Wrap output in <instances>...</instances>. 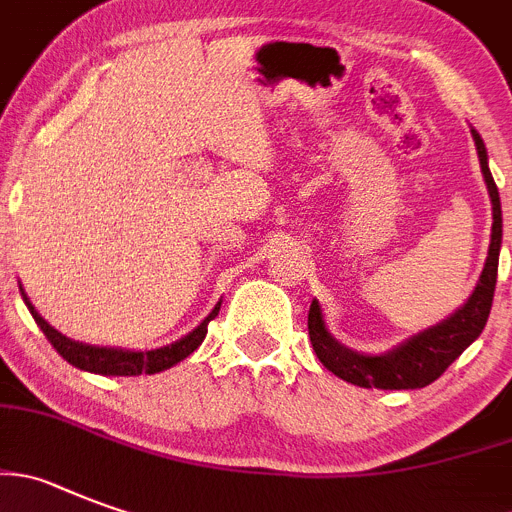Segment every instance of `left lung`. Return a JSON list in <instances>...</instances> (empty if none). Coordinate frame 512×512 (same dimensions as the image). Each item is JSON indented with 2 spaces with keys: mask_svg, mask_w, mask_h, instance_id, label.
Masks as SVG:
<instances>
[{
  "mask_svg": "<svg viewBox=\"0 0 512 512\" xmlns=\"http://www.w3.org/2000/svg\"><path fill=\"white\" fill-rule=\"evenodd\" d=\"M472 139H475L482 177H485L492 203L490 251H487L485 269H482L475 292H472V297L452 317H447L439 325L429 327V330L419 332V335L409 337L398 348L388 350L383 355H360L355 350L340 345L327 332L322 307L314 299L309 304L307 317L309 340H312V348L317 353V358H320V363L327 370H332L337 378H342V381H348L360 388H383V391L424 388L437 381L439 375L464 353V348H470L472 342L480 337V332L485 330L492 307V294H495V281H498L500 243H503V210H500L498 185H495V180L490 175V167H487L485 142H482V137L475 129H472Z\"/></svg>",
  "mask_w": 512,
  "mask_h": 512,
  "instance_id": "1",
  "label": "left lung"
}]
</instances>
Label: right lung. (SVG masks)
<instances>
[{
  "instance_id": "add662e5",
  "label": "right lung",
  "mask_w": 512,
  "mask_h": 512,
  "mask_svg": "<svg viewBox=\"0 0 512 512\" xmlns=\"http://www.w3.org/2000/svg\"><path fill=\"white\" fill-rule=\"evenodd\" d=\"M20 292H22V299H25L27 309H30V314L35 317L37 327H40V330L45 332V337L50 340V345H53V348L58 350L70 365L88 370V373H98V375H142V373L152 375V373H159V370L172 368V365H177L180 360H185L187 355L195 353V350L200 348V342H203L205 335H208V322L218 317V309H220V302H218L213 312H210L208 317H205V320L190 332V335L172 342V345H164V348H157V350H144V353H131V350H119V348H96V345L75 342L70 340V337L60 335L55 327H50L48 322L42 320L40 314H37V309L32 307V302L27 299L22 284H20Z\"/></svg>"
}]
</instances>
